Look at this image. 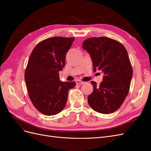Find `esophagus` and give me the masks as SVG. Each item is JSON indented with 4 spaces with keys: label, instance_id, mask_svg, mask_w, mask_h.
Here are the masks:
<instances>
[{
    "label": "esophagus",
    "instance_id": "obj_1",
    "mask_svg": "<svg viewBox=\"0 0 151 151\" xmlns=\"http://www.w3.org/2000/svg\"><path fill=\"white\" fill-rule=\"evenodd\" d=\"M76 83L77 84H80V85H82V84H84L85 83V82H83V81H81L80 80H77L76 81Z\"/></svg>",
    "mask_w": 151,
    "mask_h": 151
}]
</instances>
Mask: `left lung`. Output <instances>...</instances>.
I'll use <instances>...</instances> for the list:
<instances>
[{
  "mask_svg": "<svg viewBox=\"0 0 151 151\" xmlns=\"http://www.w3.org/2000/svg\"><path fill=\"white\" fill-rule=\"evenodd\" d=\"M92 59L94 71L104 73L99 86L94 81L93 93L88 96L89 106L103 114L115 112L119 108L129 93L133 70L126 48L123 45L107 37H93L83 43Z\"/></svg>",
  "mask_w": 151,
  "mask_h": 151,
  "instance_id": "left-lung-1",
  "label": "left lung"
}]
</instances>
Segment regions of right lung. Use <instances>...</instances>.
I'll use <instances>...</instances> for the list:
<instances>
[{
	"label": "right lung",
	"mask_w": 151,
	"mask_h": 151,
	"mask_svg": "<svg viewBox=\"0 0 151 151\" xmlns=\"http://www.w3.org/2000/svg\"><path fill=\"white\" fill-rule=\"evenodd\" d=\"M74 40L60 36L45 39L30 55L24 74L27 89L34 106L45 115L60 113L65 106L68 90L76 86L74 81H60L58 74Z\"/></svg>",
	"instance_id": "obj_1"
}]
</instances>
